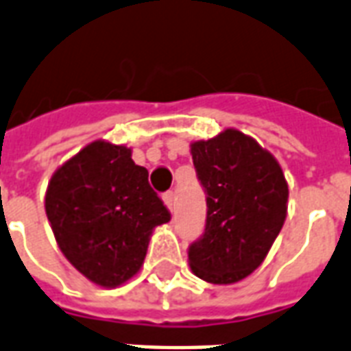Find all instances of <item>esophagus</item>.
I'll list each match as a JSON object with an SVG mask.
<instances>
[{
  "label": "esophagus",
  "mask_w": 351,
  "mask_h": 351,
  "mask_svg": "<svg viewBox=\"0 0 351 351\" xmlns=\"http://www.w3.org/2000/svg\"><path fill=\"white\" fill-rule=\"evenodd\" d=\"M162 200H164V204L167 206V210L173 211V208H175V193H173V191H167V193H164Z\"/></svg>",
  "instance_id": "1"
}]
</instances>
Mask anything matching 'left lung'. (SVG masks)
Listing matches in <instances>:
<instances>
[{"instance_id": "obj_1", "label": "left lung", "mask_w": 351, "mask_h": 351, "mask_svg": "<svg viewBox=\"0 0 351 351\" xmlns=\"http://www.w3.org/2000/svg\"><path fill=\"white\" fill-rule=\"evenodd\" d=\"M191 156L208 213L189 267L204 282H241L263 263L285 223L287 180L276 158L235 128L193 141Z\"/></svg>"}]
</instances>
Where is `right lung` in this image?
Returning a JSON list of instances; mask_svg holds the SVG:
<instances>
[{
	"label": "right lung",
	"instance_id": "obj_1",
	"mask_svg": "<svg viewBox=\"0 0 351 351\" xmlns=\"http://www.w3.org/2000/svg\"><path fill=\"white\" fill-rule=\"evenodd\" d=\"M45 213L69 263L101 287L128 282L143 265L152 230L171 213L132 151L92 141L51 176Z\"/></svg>",
	"mask_w": 351,
	"mask_h": 351
}]
</instances>
